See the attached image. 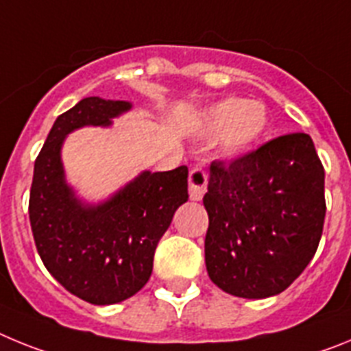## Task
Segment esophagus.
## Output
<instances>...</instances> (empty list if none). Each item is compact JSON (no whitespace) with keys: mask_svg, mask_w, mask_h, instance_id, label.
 Returning <instances> with one entry per match:
<instances>
[{"mask_svg":"<svg viewBox=\"0 0 351 351\" xmlns=\"http://www.w3.org/2000/svg\"><path fill=\"white\" fill-rule=\"evenodd\" d=\"M207 190V173L202 167H195L190 172V198L202 200Z\"/></svg>","mask_w":351,"mask_h":351,"instance_id":"esophagus-1","label":"esophagus"}]
</instances>
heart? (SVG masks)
<instances>
[{
  "instance_id": "heart-1",
  "label": "heart",
  "mask_w": 351,
  "mask_h": 351,
  "mask_svg": "<svg viewBox=\"0 0 351 351\" xmlns=\"http://www.w3.org/2000/svg\"><path fill=\"white\" fill-rule=\"evenodd\" d=\"M204 137L218 135L223 158H241L251 153L269 132V110L263 101L225 98L207 107L197 119Z\"/></svg>"
}]
</instances>
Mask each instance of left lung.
<instances>
[{
	"mask_svg": "<svg viewBox=\"0 0 351 351\" xmlns=\"http://www.w3.org/2000/svg\"><path fill=\"white\" fill-rule=\"evenodd\" d=\"M209 170L210 281L243 299L278 295L308 267L324 230L325 172L311 137L283 135Z\"/></svg>",
	"mask_w": 351,
	"mask_h": 351,
	"instance_id": "1",
	"label": "left lung"
}]
</instances>
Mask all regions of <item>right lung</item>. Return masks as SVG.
Returning <instances> with one entry per match:
<instances>
[{
    "mask_svg": "<svg viewBox=\"0 0 351 351\" xmlns=\"http://www.w3.org/2000/svg\"><path fill=\"white\" fill-rule=\"evenodd\" d=\"M130 101L89 96L54 121L35 161L29 221L43 265L70 293L96 306L135 295L149 281L153 258L179 206L188 200V169L144 170L98 204L66 182L61 149L84 126L112 125Z\"/></svg>",
    "mask_w": 351,
    "mask_h": 351,
    "instance_id": "right-lung-1",
    "label": "right lung"
}]
</instances>
